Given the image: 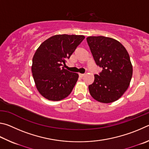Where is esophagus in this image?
Returning a JSON list of instances; mask_svg holds the SVG:
<instances>
[{"instance_id":"esophagus-1","label":"esophagus","mask_w":149,"mask_h":149,"mask_svg":"<svg viewBox=\"0 0 149 149\" xmlns=\"http://www.w3.org/2000/svg\"><path fill=\"white\" fill-rule=\"evenodd\" d=\"M84 74H79V77H80V78H83L84 77Z\"/></svg>"}]
</instances>
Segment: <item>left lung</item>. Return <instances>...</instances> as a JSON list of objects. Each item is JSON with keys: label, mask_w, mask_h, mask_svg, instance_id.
<instances>
[{"label": "left lung", "mask_w": 149, "mask_h": 149, "mask_svg": "<svg viewBox=\"0 0 149 149\" xmlns=\"http://www.w3.org/2000/svg\"><path fill=\"white\" fill-rule=\"evenodd\" d=\"M86 40L96 64L103 69L88 86L90 95L99 102H114L122 97L131 82L133 67L129 54L114 38L98 36H88Z\"/></svg>", "instance_id": "obj_1"}]
</instances>
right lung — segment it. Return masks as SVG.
Masks as SVG:
<instances>
[{
	"label": "right lung",
	"mask_w": 149,
	"mask_h": 149,
	"mask_svg": "<svg viewBox=\"0 0 149 149\" xmlns=\"http://www.w3.org/2000/svg\"><path fill=\"white\" fill-rule=\"evenodd\" d=\"M84 38L83 35H54L36 49L31 70L36 89L44 98L60 101L71 93L79 74L62 66Z\"/></svg>",
	"instance_id": "right-lung-1"
}]
</instances>
